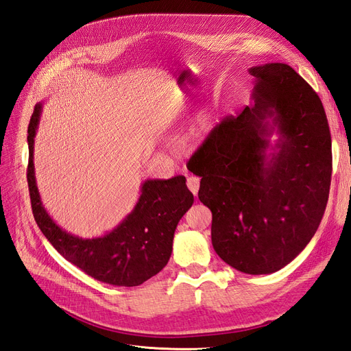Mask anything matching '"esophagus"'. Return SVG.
Listing matches in <instances>:
<instances>
[{
	"label": "esophagus",
	"instance_id": "1",
	"mask_svg": "<svg viewBox=\"0 0 351 351\" xmlns=\"http://www.w3.org/2000/svg\"><path fill=\"white\" fill-rule=\"evenodd\" d=\"M187 187L193 195H197L199 192V178L197 177H189L187 178Z\"/></svg>",
	"mask_w": 351,
	"mask_h": 351
}]
</instances>
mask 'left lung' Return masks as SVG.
<instances>
[{"label": "left lung", "mask_w": 351, "mask_h": 351, "mask_svg": "<svg viewBox=\"0 0 351 351\" xmlns=\"http://www.w3.org/2000/svg\"><path fill=\"white\" fill-rule=\"evenodd\" d=\"M249 73L253 104L217 124L187 168L202 177L199 199L212 212L218 256L262 275L289 265L315 236L332 152L322 102L300 74L282 62ZM274 132L279 139L271 145Z\"/></svg>", "instance_id": "obj_1"}]
</instances>
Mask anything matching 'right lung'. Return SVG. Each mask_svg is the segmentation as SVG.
Masks as SVG:
<instances>
[{
	"instance_id": "1",
	"label": "right lung",
	"mask_w": 351,
	"mask_h": 351,
	"mask_svg": "<svg viewBox=\"0 0 351 351\" xmlns=\"http://www.w3.org/2000/svg\"><path fill=\"white\" fill-rule=\"evenodd\" d=\"M42 112L35 105L27 129V184L38 227L62 258L92 278L119 287H136L152 278L169 261L178 221L193 205L186 177L146 180L134 209L102 237L82 239L58 227L42 205L36 186L34 146Z\"/></svg>"
}]
</instances>
